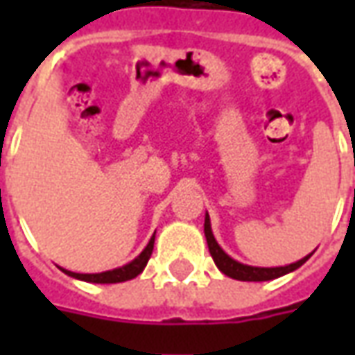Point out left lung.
Instances as JSON below:
<instances>
[{
  "label": "left lung",
  "instance_id": "8db88e82",
  "mask_svg": "<svg viewBox=\"0 0 355 355\" xmlns=\"http://www.w3.org/2000/svg\"><path fill=\"white\" fill-rule=\"evenodd\" d=\"M203 232H205V238H207L209 253L213 257L216 268L223 272L224 275L228 277H234V279H239V282H270V279H275V277H282V275L289 274L293 270H297L304 264L310 254L300 259V261L293 262V264H287V266H275V268H259V266H247V264H241V262L234 261L230 254H226L223 251V247L216 243L215 236H213V230H211V220H209V215H205V224H203Z\"/></svg>",
  "mask_w": 355,
  "mask_h": 355
}]
</instances>
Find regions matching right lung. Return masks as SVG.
<instances>
[{
  "mask_svg": "<svg viewBox=\"0 0 355 355\" xmlns=\"http://www.w3.org/2000/svg\"><path fill=\"white\" fill-rule=\"evenodd\" d=\"M154 239L155 234L152 236V239L148 241V245L144 247V251L131 261L129 264H125L121 268H114V270H108V272H101V274H76V272H70V270H64L62 272L68 274L70 277H76V279H81V282H89V283H121L127 282V279H132L146 268L150 257H152V251H154Z\"/></svg>",
  "mask_w": 355,
  "mask_h": 355,
  "instance_id": "1",
  "label": "right lung"
}]
</instances>
